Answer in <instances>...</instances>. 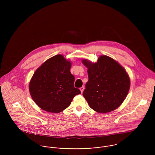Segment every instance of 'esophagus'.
I'll list each match as a JSON object with an SVG mask.
<instances>
[{"label":"esophagus","mask_w":155,"mask_h":155,"mask_svg":"<svg viewBox=\"0 0 155 155\" xmlns=\"http://www.w3.org/2000/svg\"><path fill=\"white\" fill-rule=\"evenodd\" d=\"M84 89H85V87H84V86H82V87L80 88V91H81V93H82V92H83V91H84Z\"/></svg>","instance_id":"34e87169"}]
</instances>
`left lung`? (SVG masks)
<instances>
[{"label": "left lung", "mask_w": 155, "mask_h": 155, "mask_svg": "<svg viewBox=\"0 0 155 155\" xmlns=\"http://www.w3.org/2000/svg\"><path fill=\"white\" fill-rule=\"evenodd\" d=\"M82 63L88 68L89 78L82 95L90 107L101 113L118 108L130 87V79L125 69L105 55L100 56L95 63L87 59Z\"/></svg>", "instance_id": "obj_1"}]
</instances>
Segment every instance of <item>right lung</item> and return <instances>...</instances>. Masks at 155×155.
Returning a JSON list of instances; mask_svg holds the SVG:
<instances>
[{
    "mask_svg": "<svg viewBox=\"0 0 155 155\" xmlns=\"http://www.w3.org/2000/svg\"><path fill=\"white\" fill-rule=\"evenodd\" d=\"M71 63L61 54L47 60L33 75L30 82V94L42 110L60 113L71 104L74 96L80 94L74 87V75L70 73Z\"/></svg>",
    "mask_w": 155,
    "mask_h": 155,
    "instance_id": "1",
    "label": "right lung"
}]
</instances>
